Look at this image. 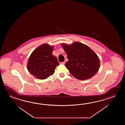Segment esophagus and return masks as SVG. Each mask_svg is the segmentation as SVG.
<instances>
[{"label":"esophagus","mask_w":125,"mask_h":125,"mask_svg":"<svg viewBox=\"0 0 125 125\" xmlns=\"http://www.w3.org/2000/svg\"><path fill=\"white\" fill-rule=\"evenodd\" d=\"M61 64H63V65H64V64H65V62H61Z\"/></svg>","instance_id":"1"}]
</instances>
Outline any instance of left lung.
Segmentation results:
<instances>
[{
	"label": "left lung",
	"mask_w": 125,
	"mask_h": 125,
	"mask_svg": "<svg viewBox=\"0 0 125 125\" xmlns=\"http://www.w3.org/2000/svg\"><path fill=\"white\" fill-rule=\"evenodd\" d=\"M62 45L68 59L65 66L75 78L80 80H88L98 71L99 59L88 46L79 42L71 45Z\"/></svg>",
	"instance_id": "1"
}]
</instances>
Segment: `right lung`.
<instances>
[{
    "label": "right lung",
    "mask_w": 125,
    "mask_h": 125,
    "mask_svg": "<svg viewBox=\"0 0 125 125\" xmlns=\"http://www.w3.org/2000/svg\"><path fill=\"white\" fill-rule=\"evenodd\" d=\"M53 47L46 44L40 45L29 57L27 68L35 77L44 80L54 74L59 65L56 57L52 54Z\"/></svg>",
    "instance_id": "1"
}]
</instances>
